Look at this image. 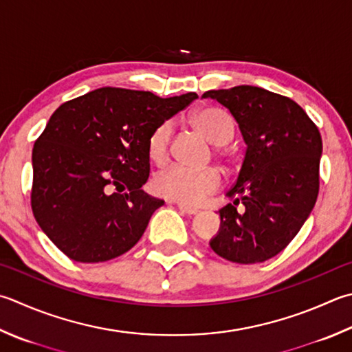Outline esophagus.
<instances>
[{
    "label": "esophagus",
    "mask_w": 352,
    "mask_h": 352,
    "mask_svg": "<svg viewBox=\"0 0 352 352\" xmlns=\"http://www.w3.org/2000/svg\"><path fill=\"white\" fill-rule=\"evenodd\" d=\"M177 208L181 210L182 213H185V214H196V213H199V208L190 207V205H187V204H177Z\"/></svg>",
    "instance_id": "34e87169"
}]
</instances>
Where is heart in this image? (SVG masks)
Returning <instances> with one entry per match:
<instances>
[{
    "label": "heart",
    "mask_w": 352,
    "mask_h": 352,
    "mask_svg": "<svg viewBox=\"0 0 352 352\" xmlns=\"http://www.w3.org/2000/svg\"><path fill=\"white\" fill-rule=\"evenodd\" d=\"M190 122L199 133L214 145L228 144L234 135L233 118L225 110L211 105L195 110L190 116ZM171 133L173 125L171 122H164L150 135L147 151L155 164H164L168 159ZM153 187L157 195L171 201L199 205L222 187V176L214 168L190 170L181 165H173L156 175Z\"/></svg>",
    "instance_id": "heart-1"
}]
</instances>
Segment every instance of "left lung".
I'll return each mask as SVG.
<instances>
[{
	"mask_svg": "<svg viewBox=\"0 0 352 352\" xmlns=\"http://www.w3.org/2000/svg\"><path fill=\"white\" fill-rule=\"evenodd\" d=\"M202 98L230 110L247 144L237 181L227 193L233 204L219 210L221 227L210 247L230 262H265L293 241L314 208L319 129L293 99L254 85L210 90Z\"/></svg>",
	"mask_w": 352,
	"mask_h": 352,
	"instance_id": "8db88e82",
	"label": "left lung"
}]
</instances>
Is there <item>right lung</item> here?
<instances>
[{
    "instance_id": "right-lung-1",
    "label": "right lung",
    "mask_w": 352,
    "mask_h": 352,
    "mask_svg": "<svg viewBox=\"0 0 352 352\" xmlns=\"http://www.w3.org/2000/svg\"><path fill=\"white\" fill-rule=\"evenodd\" d=\"M196 98L102 87L55 110L33 145L32 211L65 256L98 263L135 247L164 205L141 190L148 138Z\"/></svg>"
}]
</instances>
